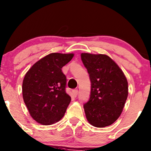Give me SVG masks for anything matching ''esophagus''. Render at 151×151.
Returning a JSON list of instances; mask_svg holds the SVG:
<instances>
[{"label": "esophagus", "instance_id": "34e87169", "mask_svg": "<svg viewBox=\"0 0 151 151\" xmlns=\"http://www.w3.org/2000/svg\"><path fill=\"white\" fill-rule=\"evenodd\" d=\"M72 93L74 94V97H77V94H78V89H74V90L72 91Z\"/></svg>", "mask_w": 151, "mask_h": 151}]
</instances>
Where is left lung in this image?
Here are the masks:
<instances>
[{"instance_id":"left-lung-1","label":"left lung","mask_w":151,"mask_h":151,"mask_svg":"<svg viewBox=\"0 0 151 151\" xmlns=\"http://www.w3.org/2000/svg\"><path fill=\"white\" fill-rule=\"evenodd\" d=\"M81 58L91 81L90 97L84 105L87 121L97 127L109 126L121 115L126 102V77L107 55L82 53Z\"/></svg>"}]
</instances>
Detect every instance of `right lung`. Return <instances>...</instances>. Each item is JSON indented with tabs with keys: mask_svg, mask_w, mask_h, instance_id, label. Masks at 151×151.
Instances as JSON below:
<instances>
[{
	"mask_svg": "<svg viewBox=\"0 0 151 151\" xmlns=\"http://www.w3.org/2000/svg\"><path fill=\"white\" fill-rule=\"evenodd\" d=\"M74 54L51 53L26 72L22 84L24 101L30 115L41 125L57 122L64 115L71 97L65 91L67 78L62 69Z\"/></svg>",
	"mask_w": 151,
	"mask_h": 151,
	"instance_id": "obj_1",
	"label": "right lung"
}]
</instances>
